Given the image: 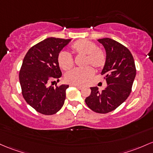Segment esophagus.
I'll list each match as a JSON object with an SVG mask.
<instances>
[{
	"instance_id": "obj_1",
	"label": "esophagus",
	"mask_w": 153,
	"mask_h": 153,
	"mask_svg": "<svg viewBox=\"0 0 153 153\" xmlns=\"http://www.w3.org/2000/svg\"><path fill=\"white\" fill-rule=\"evenodd\" d=\"M70 85H72V86H75V87H77V88H78L79 89L82 88V85H78V84H70Z\"/></svg>"
}]
</instances>
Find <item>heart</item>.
Segmentation results:
<instances>
[{"label":"heart","mask_w":153,"mask_h":153,"mask_svg":"<svg viewBox=\"0 0 153 153\" xmlns=\"http://www.w3.org/2000/svg\"><path fill=\"white\" fill-rule=\"evenodd\" d=\"M71 49L75 54L84 56L83 65H91L96 70H100L105 66L107 59L105 51L97 48L94 42L87 39H80L72 44ZM59 66L68 71L73 67V59L66 51H60L57 56ZM94 74V70L90 66L83 68H77L71 70L65 75V79L72 84H83Z\"/></svg>","instance_id":"b5f03b06"}]
</instances>
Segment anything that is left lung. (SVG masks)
<instances>
[{
  "label": "left lung",
  "mask_w": 153,
  "mask_h": 153,
  "mask_svg": "<svg viewBox=\"0 0 153 153\" xmlns=\"http://www.w3.org/2000/svg\"><path fill=\"white\" fill-rule=\"evenodd\" d=\"M98 41L106 51V62L101 74L105 75L107 85L102 91L91 87L85 102L91 110L105 114L115 110L128 98L137 70L133 56L126 47L111 38Z\"/></svg>",
  "instance_id": "obj_1"
}]
</instances>
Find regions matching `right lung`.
Masks as SVG:
<instances>
[{"label":"right lung","instance_id":"right-lung-1","mask_svg":"<svg viewBox=\"0 0 153 153\" xmlns=\"http://www.w3.org/2000/svg\"><path fill=\"white\" fill-rule=\"evenodd\" d=\"M70 41L48 38L31 47L23 59L19 75L22 94L27 103L43 115L56 113L65 103L69 85L54 88L48 83L59 80L62 72L57 56Z\"/></svg>","mask_w":153,"mask_h":153}]
</instances>
